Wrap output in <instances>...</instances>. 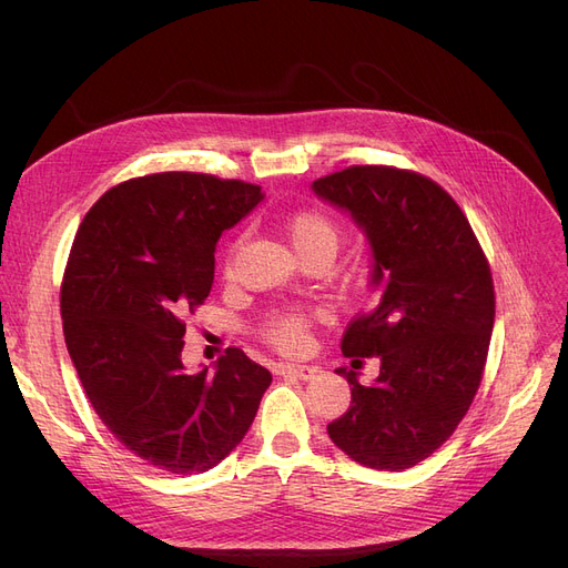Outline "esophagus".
<instances>
[{"instance_id":"34e87169","label":"esophagus","mask_w":568,"mask_h":568,"mask_svg":"<svg viewBox=\"0 0 568 568\" xmlns=\"http://www.w3.org/2000/svg\"><path fill=\"white\" fill-rule=\"evenodd\" d=\"M280 372L296 376V379H301V382H307V379H313V376L317 374V367H311V365H282Z\"/></svg>"}]
</instances>
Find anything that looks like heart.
<instances>
[{"mask_svg":"<svg viewBox=\"0 0 568 568\" xmlns=\"http://www.w3.org/2000/svg\"><path fill=\"white\" fill-rule=\"evenodd\" d=\"M284 230L288 242L294 244L296 253L303 255H329L334 257L338 246H341V225L322 211H298L294 215H288L284 222ZM244 244V236H236L234 242L227 248L225 255V267L232 272L234 267V257ZM307 332H311V315L303 311H284L272 315L265 324V338L272 343L274 348H280L284 353H298L307 343Z\"/></svg>","mask_w":568,"mask_h":568,"instance_id":"1","label":"heart"}]
</instances>
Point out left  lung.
Masks as SVG:
<instances>
[{"mask_svg": "<svg viewBox=\"0 0 568 568\" xmlns=\"http://www.w3.org/2000/svg\"><path fill=\"white\" fill-rule=\"evenodd\" d=\"M313 192L363 230L382 291L341 341L343 355L379 357V376L363 386L336 369L351 407L326 432L369 469H409L453 436L484 376L495 320L488 261L453 196L412 170L353 165L315 180Z\"/></svg>", "mask_w": 568, "mask_h": 568, "instance_id": "1", "label": "left lung"}]
</instances>
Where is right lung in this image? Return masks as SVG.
Wrapping results in <instances>:
<instances>
[{
    "instance_id": "obj_1",
    "label": "right lung",
    "mask_w": 568,
    "mask_h": 568,
    "mask_svg": "<svg viewBox=\"0 0 568 568\" xmlns=\"http://www.w3.org/2000/svg\"><path fill=\"white\" fill-rule=\"evenodd\" d=\"M261 186L203 173L118 184L84 215L61 284L68 353L109 432L170 474L225 459L272 374L239 348L186 374L182 317L211 294L215 246L263 201Z\"/></svg>"
}]
</instances>
